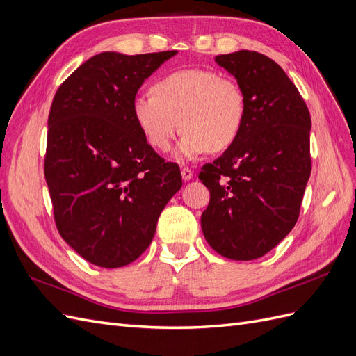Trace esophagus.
I'll use <instances>...</instances> for the list:
<instances>
[{
	"label": "esophagus",
	"instance_id": "34e87169",
	"mask_svg": "<svg viewBox=\"0 0 356 356\" xmlns=\"http://www.w3.org/2000/svg\"><path fill=\"white\" fill-rule=\"evenodd\" d=\"M181 177L184 181H190L193 178V170L188 168H182L181 169Z\"/></svg>",
	"mask_w": 356,
	"mask_h": 356
}]
</instances>
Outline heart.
<instances>
[{
	"mask_svg": "<svg viewBox=\"0 0 356 356\" xmlns=\"http://www.w3.org/2000/svg\"><path fill=\"white\" fill-rule=\"evenodd\" d=\"M132 111L148 144L159 152H168L182 129L177 156L195 160L208 149L221 153L236 143L246 122L248 99L230 75L190 68L157 80L153 93L136 95Z\"/></svg>",
	"mask_w": 356,
	"mask_h": 356,
	"instance_id": "1",
	"label": "heart"
}]
</instances>
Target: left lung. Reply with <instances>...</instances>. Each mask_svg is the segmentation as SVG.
Listing matches in <instances>:
<instances>
[{"mask_svg":"<svg viewBox=\"0 0 356 356\" xmlns=\"http://www.w3.org/2000/svg\"><path fill=\"white\" fill-rule=\"evenodd\" d=\"M246 93V122L236 143L199 179L211 199L202 232L230 260L260 258L293 230L310 177V114L285 71L261 53L215 58Z\"/></svg>","mask_w":356,"mask_h":356,"instance_id":"obj_1","label":"left lung"}]
</instances>
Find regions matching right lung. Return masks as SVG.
I'll return each instance as SVG.
<instances>
[{
	"label": "right lung",
	"instance_id": "obj_1",
	"mask_svg": "<svg viewBox=\"0 0 356 356\" xmlns=\"http://www.w3.org/2000/svg\"><path fill=\"white\" fill-rule=\"evenodd\" d=\"M177 51L95 55L63 81L49 114L44 175L62 239L89 263L115 268L152 243L182 186L138 126L132 102Z\"/></svg>",
	"mask_w": 356,
	"mask_h": 356
}]
</instances>
